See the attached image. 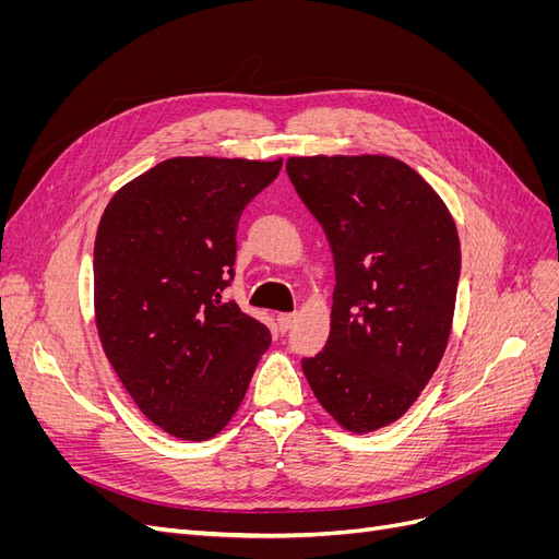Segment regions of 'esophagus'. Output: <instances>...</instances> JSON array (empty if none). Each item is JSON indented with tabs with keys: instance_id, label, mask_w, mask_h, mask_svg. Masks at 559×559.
Returning <instances> with one entry per match:
<instances>
[{
	"instance_id": "obj_1",
	"label": "esophagus",
	"mask_w": 559,
	"mask_h": 559,
	"mask_svg": "<svg viewBox=\"0 0 559 559\" xmlns=\"http://www.w3.org/2000/svg\"><path fill=\"white\" fill-rule=\"evenodd\" d=\"M294 321H296V314H294V312H282V314H277V326H280V331H289V329L294 326Z\"/></svg>"
}]
</instances>
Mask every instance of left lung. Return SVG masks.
Segmentation results:
<instances>
[{"mask_svg":"<svg viewBox=\"0 0 559 559\" xmlns=\"http://www.w3.org/2000/svg\"><path fill=\"white\" fill-rule=\"evenodd\" d=\"M286 173L335 261L329 343L302 373L343 429L378 431L408 413L445 354L462 267L454 218L392 156H292Z\"/></svg>","mask_w":559,"mask_h":559,"instance_id":"8db88e82","label":"left lung"}]
</instances>
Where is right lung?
Returning <instances> with one entry per match:
<instances>
[{
    "label": "right lung",
    "instance_id": "obj_1",
    "mask_svg": "<svg viewBox=\"0 0 559 559\" xmlns=\"http://www.w3.org/2000/svg\"><path fill=\"white\" fill-rule=\"evenodd\" d=\"M282 158H167L121 186L99 218L93 306L99 343L146 419L207 441L233 419L270 333L238 302L235 228Z\"/></svg>",
    "mask_w": 559,
    "mask_h": 559
}]
</instances>
